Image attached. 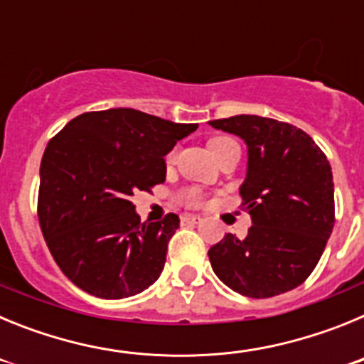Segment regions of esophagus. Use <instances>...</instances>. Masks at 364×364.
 <instances>
[{
    "label": "esophagus",
    "instance_id": "obj_1",
    "mask_svg": "<svg viewBox=\"0 0 364 364\" xmlns=\"http://www.w3.org/2000/svg\"><path fill=\"white\" fill-rule=\"evenodd\" d=\"M200 222V215H184V217H182V224H184V226H197Z\"/></svg>",
    "mask_w": 364,
    "mask_h": 364
}]
</instances>
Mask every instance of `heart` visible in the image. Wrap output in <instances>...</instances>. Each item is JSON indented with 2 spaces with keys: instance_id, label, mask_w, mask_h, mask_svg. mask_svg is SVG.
<instances>
[{
  "instance_id": "heart-1",
  "label": "heart",
  "mask_w": 364,
  "mask_h": 364,
  "mask_svg": "<svg viewBox=\"0 0 364 364\" xmlns=\"http://www.w3.org/2000/svg\"><path fill=\"white\" fill-rule=\"evenodd\" d=\"M224 142H230V138H213V140L210 142L211 151H215L220 144ZM171 160H173V154H169V162H171ZM180 200L188 205H197L200 204V195H198V191H195V189H186V191L180 195Z\"/></svg>"
}]
</instances>
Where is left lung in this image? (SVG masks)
Instances as JSON below:
<instances>
[{
  "instance_id": "1",
  "label": "left lung",
  "mask_w": 364,
  "mask_h": 364,
  "mask_svg": "<svg viewBox=\"0 0 364 364\" xmlns=\"http://www.w3.org/2000/svg\"><path fill=\"white\" fill-rule=\"evenodd\" d=\"M210 125L246 142L240 197L253 224L246 239L228 233L211 247V268L246 297L294 290L317 266L336 222L326 154L304 131L273 118L239 114Z\"/></svg>"
}]
</instances>
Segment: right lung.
<instances>
[{
	"mask_svg": "<svg viewBox=\"0 0 364 364\" xmlns=\"http://www.w3.org/2000/svg\"><path fill=\"white\" fill-rule=\"evenodd\" d=\"M198 124H175L136 109L73 118L47 144L38 218L56 264L100 299L147 290L162 273L180 220L140 222L129 200L166 180V156Z\"/></svg>",
	"mask_w": 364,
	"mask_h": 364,
	"instance_id": "add662e5",
	"label": "right lung"
}]
</instances>
